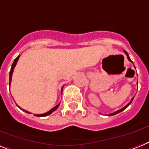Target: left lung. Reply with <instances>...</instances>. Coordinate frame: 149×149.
Returning a JSON list of instances; mask_svg holds the SVG:
<instances>
[{
  "mask_svg": "<svg viewBox=\"0 0 149 149\" xmlns=\"http://www.w3.org/2000/svg\"><path fill=\"white\" fill-rule=\"evenodd\" d=\"M124 53H125V54H126V56H127V58H128V60H129V61H130V62H132V60H131V59H130V57H129V54H128V53H127V52L125 51V50H124ZM137 84H138V82H137ZM133 99H134V97H133V98H132L131 101H130V102H129V103L127 104V105H126V106H125V107H123V109H119V110H117L116 112H113V113H111V114H109V116H114V115H116V114H118V113H119V112H122V111H123V110H124V109H126L127 107H128V106H129V105H130V104L132 103V100H133Z\"/></svg>",
  "mask_w": 149,
  "mask_h": 149,
  "instance_id": "1",
  "label": "left lung"
}]
</instances>
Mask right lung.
<instances>
[{
	"label": "right lung",
	"instance_id": "1",
	"mask_svg": "<svg viewBox=\"0 0 149 149\" xmlns=\"http://www.w3.org/2000/svg\"><path fill=\"white\" fill-rule=\"evenodd\" d=\"M19 57H20V56H18L16 58L15 60H14V63H13V64H12L11 69H10V77H9V86L10 85V83H11V79H12V74H13V72H14V67H15L16 64H17V63L18 60H19ZM62 91H63V88H62V90H61V93H62ZM59 106H60V103L58 104V105H56V106H54V108H53V109H51L49 110V111H48V112H46V113H43V114H39V115H37V114H35L34 116H37V117H44V116H49V114H51L52 112H54V111H55V110L56 109H57L58 107H59ZM18 107H19V106H18ZM19 108H20V107H19ZM20 109H21V110H24V109H21V108H20ZM24 111H25V110H24ZM26 112H27V113H31V112H27V111H26Z\"/></svg>",
	"mask_w": 149,
	"mask_h": 149
}]
</instances>
